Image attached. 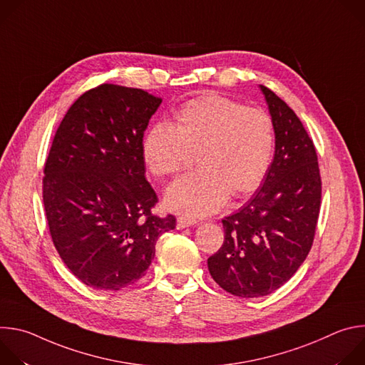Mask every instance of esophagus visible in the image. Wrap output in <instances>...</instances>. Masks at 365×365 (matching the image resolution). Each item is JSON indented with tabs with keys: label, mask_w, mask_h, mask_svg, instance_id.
Segmentation results:
<instances>
[{
	"label": "esophagus",
	"mask_w": 365,
	"mask_h": 365,
	"mask_svg": "<svg viewBox=\"0 0 365 365\" xmlns=\"http://www.w3.org/2000/svg\"><path fill=\"white\" fill-rule=\"evenodd\" d=\"M197 221L196 220H192V218H186V217H179L178 218V230H183V228H187V227H192V225H196Z\"/></svg>",
	"instance_id": "esophagus-1"
}]
</instances>
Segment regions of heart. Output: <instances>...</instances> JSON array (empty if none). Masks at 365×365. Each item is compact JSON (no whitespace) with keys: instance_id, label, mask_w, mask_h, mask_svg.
<instances>
[{"instance_id":"b5f03b06","label":"heart","mask_w":365,"mask_h":365,"mask_svg":"<svg viewBox=\"0 0 365 365\" xmlns=\"http://www.w3.org/2000/svg\"><path fill=\"white\" fill-rule=\"evenodd\" d=\"M273 153L272 117L217 93L186 101L173 127L153 124L141 141L143 160L159 178L176 175L196 154L199 168L165 195L170 211L187 217L217 212L230 195L238 199L254 193L269 173Z\"/></svg>"}]
</instances>
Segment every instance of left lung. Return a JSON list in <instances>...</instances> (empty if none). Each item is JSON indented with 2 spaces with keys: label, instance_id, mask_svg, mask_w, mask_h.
Returning a JSON list of instances; mask_svg holds the SVG:
<instances>
[{
  "label": "left lung",
  "instance_id": "obj_1",
  "mask_svg": "<svg viewBox=\"0 0 365 365\" xmlns=\"http://www.w3.org/2000/svg\"><path fill=\"white\" fill-rule=\"evenodd\" d=\"M274 127V158L259 189L222 220L224 244L210 258L212 279L238 297H262L283 286L314 242L321 207L317 150L287 103L259 85Z\"/></svg>",
  "mask_w": 365,
  "mask_h": 365
}]
</instances>
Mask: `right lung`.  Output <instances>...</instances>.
Wrapping results in <instances>:
<instances>
[{"label":"right lung","instance_id":"add662e5","mask_svg":"<svg viewBox=\"0 0 365 365\" xmlns=\"http://www.w3.org/2000/svg\"><path fill=\"white\" fill-rule=\"evenodd\" d=\"M162 99L103 83L81 95L62 120L44 166L43 202L51 240L86 286L121 290L145 276L155 241L176 218L154 217L141 141Z\"/></svg>","mask_w":365,"mask_h":365}]
</instances>
